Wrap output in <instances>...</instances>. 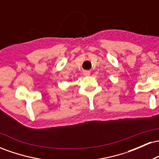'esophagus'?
I'll return each instance as SVG.
<instances>
[{"instance_id": "1", "label": "esophagus", "mask_w": 159, "mask_h": 159, "mask_svg": "<svg viewBox=\"0 0 159 159\" xmlns=\"http://www.w3.org/2000/svg\"><path fill=\"white\" fill-rule=\"evenodd\" d=\"M84 75L85 76H89L90 75V71H84Z\"/></svg>"}]
</instances>
